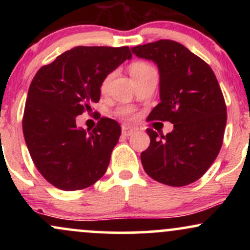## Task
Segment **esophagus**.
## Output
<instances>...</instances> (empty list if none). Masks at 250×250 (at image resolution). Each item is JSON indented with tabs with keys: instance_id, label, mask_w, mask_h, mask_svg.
I'll return each instance as SVG.
<instances>
[{
	"instance_id": "34e87169",
	"label": "esophagus",
	"mask_w": 250,
	"mask_h": 250,
	"mask_svg": "<svg viewBox=\"0 0 250 250\" xmlns=\"http://www.w3.org/2000/svg\"><path fill=\"white\" fill-rule=\"evenodd\" d=\"M133 133H134V130L131 128H129V127H123L122 128V135L123 136H131V135H133Z\"/></svg>"
}]
</instances>
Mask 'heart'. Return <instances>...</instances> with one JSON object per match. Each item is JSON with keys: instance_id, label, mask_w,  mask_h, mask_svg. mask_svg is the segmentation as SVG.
<instances>
[{"instance_id": "heart-1", "label": "heart", "mask_w": 250, "mask_h": 250, "mask_svg": "<svg viewBox=\"0 0 250 250\" xmlns=\"http://www.w3.org/2000/svg\"><path fill=\"white\" fill-rule=\"evenodd\" d=\"M129 71H130L131 76L134 77L135 81L142 80L143 77L148 76L149 74H151V73H156L153 65H150L149 63L145 62V61H134V62H131L130 65H129ZM113 76H114V73H111V74H109V75L105 76V79L103 80V82L101 84V90L102 91L107 90L109 83H110L111 79H113ZM119 114L123 117H130L131 115H133V109L125 107V108L120 109Z\"/></svg>"}]
</instances>
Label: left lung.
Segmentation results:
<instances>
[{
  "label": "left lung",
  "instance_id": "1",
  "mask_svg": "<svg viewBox=\"0 0 250 250\" xmlns=\"http://www.w3.org/2000/svg\"><path fill=\"white\" fill-rule=\"evenodd\" d=\"M131 50L159 67L161 102L148 121L174 125L161 139L154 129H147L150 145L141 153L143 169L163 185H190L205 175L222 147L227 105L216 76L208 63L171 40Z\"/></svg>",
  "mask_w": 250,
  "mask_h": 250
}]
</instances>
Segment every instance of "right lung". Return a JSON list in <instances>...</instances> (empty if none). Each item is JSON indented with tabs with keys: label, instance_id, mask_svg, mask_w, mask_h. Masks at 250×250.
Returning <instances> with one entry per match:
<instances>
[{
	"label": "right lung",
	"instance_id": "obj_1",
	"mask_svg": "<svg viewBox=\"0 0 250 250\" xmlns=\"http://www.w3.org/2000/svg\"><path fill=\"white\" fill-rule=\"evenodd\" d=\"M129 59V47H75L34 76L22 128L34 165L54 187L81 190L107 171L121 127L101 117L88 133L76 127V116L91 110L105 76Z\"/></svg>",
	"mask_w": 250,
	"mask_h": 250
}]
</instances>
